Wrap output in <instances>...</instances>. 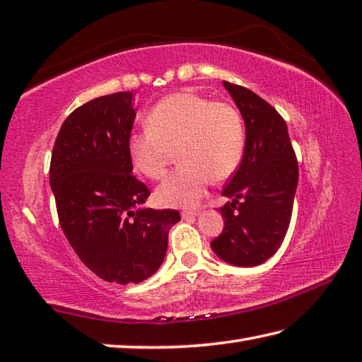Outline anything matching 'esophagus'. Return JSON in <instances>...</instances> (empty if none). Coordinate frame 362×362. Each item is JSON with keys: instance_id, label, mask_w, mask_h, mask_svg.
I'll return each mask as SVG.
<instances>
[{"instance_id": "esophagus-1", "label": "esophagus", "mask_w": 362, "mask_h": 362, "mask_svg": "<svg viewBox=\"0 0 362 362\" xmlns=\"http://www.w3.org/2000/svg\"><path fill=\"white\" fill-rule=\"evenodd\" d=\"M199 215V210H183L182 211V218L183 219H191Z\"/></svg>"}]
</instances>
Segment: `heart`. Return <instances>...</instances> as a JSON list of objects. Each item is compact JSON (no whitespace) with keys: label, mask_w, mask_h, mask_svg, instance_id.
<instances>
[{"label":"heart","mask_w":362,"mask_h":362,"mask_svg":"<svg viewBox=\"0 0 362 362\" xmlns=\"http://www.w3.org/2000/svg\"><path fill=\"white\" fill-rule=\"evenodd\" d=\"M146 125V130L132 133L127 144L134 171L151 180L161 179L175 148L182 165L155 194L165 207H193L211 180H228L242 163L245 124L229 103L175 92L152 106Z\"/></svg>","instance_id":"heart-1"}]
</instances>
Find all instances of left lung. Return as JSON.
<instances>
[{
    "instance_id": "obj_1",
    "label": "left lung",
    "mask_w": 362,
    "mask_h": 362,
    "mask_svg": "<svg viewBox=\"0 0 362 362\" xmlns=\"http://www.w3.org/2000/svg\"><path fill=\"white\" fill-rule=\"evenodd\" d=\"M245 119L242 163L223 196L224 229L210 243L219 259L237 267L264 264L284 240L298 185V161L286 120L264 98L223 81Z\"/></svg>"
}]
</instances>
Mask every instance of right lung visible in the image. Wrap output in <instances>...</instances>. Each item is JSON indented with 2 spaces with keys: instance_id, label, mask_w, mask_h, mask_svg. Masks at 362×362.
<instances>
[{
  "instance_id": "right-lung-1",
  "label": "right lung",
  "mask_w": 362,
  "mask_h": 362,
  "mask_svg": "<svg viewBox=\"0 0 362 362\" xmlns=\"http://www.w3.org/2000/svg\"><path fill=\"white\" fill-rule=\"evenodd\" d=\"M136 111L129 90L70 112L56 136L49 185L64 235L98 278L138 284L158 270L177 210L134 207L151 191L134 177L129 138Z\"/></svg>"
}]
</instances>
